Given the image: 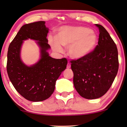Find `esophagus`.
<instances>
[{
  "instance_id": "34e87169",
  "label": "esophagus",
  "mask_w": 127,
  "mask_h": 127,
  "mask_svg": "<svg viewBox=\"0 0 127 127\" xmlns=\"http://www.w3.org/2000/svg\"><path fill=\"white\" fill-rule=\"evenodd\" d=\"M66 68L69 69L71 68V64H70L69 63H68V64H67V66H66Z\"/></svg>"
}]
</instances>
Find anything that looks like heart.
I'll list each match as a JSON object with an SVG mask.
<instances>
[{
  "mask_svg": "<svg viewBox=\"0 0 127 127\" xmlns=\"http://www.w3.org/2000/svg\"><path fill=\"white\" fill-rule=\"evenodd\" d=\"M49 41L55 51H62L61 44L66 48L69 47V56L73 59H80L94 49L98 42V37L90 28L65 26L60 29L57 38H51Z\"/></svg>",
  "mask_w": 127,
  "mask_h": 127,
  "instance_id": "obj_1",
  "label": "heart"
}]
</instances>
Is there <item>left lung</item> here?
<instances>
[{"instance_id":"1","label":"left lung","mask_w":127,"mask_h":127,"mask_svg":"<svg viewBox=\"0 0 127 127\" xmlns=\"http://www.w3.org/2000/svg\"><path fill=\"white\" fill-rule=\"evenodd\" d=\"M99 31L98 45L82 58L71 61L73 85L83 98H99L111 87L119 62L116 44L101 25H95Z\"/></svg>"}]
</instances>
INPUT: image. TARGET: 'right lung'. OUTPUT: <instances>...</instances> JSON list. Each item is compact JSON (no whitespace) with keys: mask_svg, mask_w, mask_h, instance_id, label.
Returning <instances> with one entry per match:
<instances>
[{"mask_svg":"<svg viewBox=\"0 0 127 127\" xmlns=\"http://www.w3.org/2000/svg\"><path fill=\"white\" fill-rule=\"evenodd\" d=\"M45 21H38L22 26L9 45L7 52V72L16 90L25 99L42 101L52 94L56 81L66 68V58L54 59L49 56L46 37L49 29ZM37 40L41 49V58L32 66H27L20 59V49L23 40Z\"/></svg>","mask_w":127,"mask_h":127,"instance_id":"obj_1","label":"right lung"}]
</instances>
